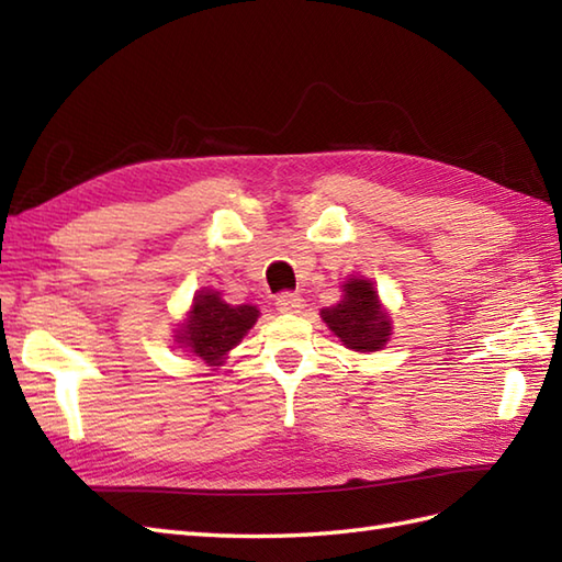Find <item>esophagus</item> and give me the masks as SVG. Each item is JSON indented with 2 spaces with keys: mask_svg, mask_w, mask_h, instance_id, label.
Returning <instances> with one entry per match:
<instances>
[{
  "mask_svg": "<svg viewBox=\"0 0 562 562\" xmlns=\"http://www.w3.org/2000/svg\"><path fill=\"white\" fill-rule=\"evenodd\" d=\"M274 304H278L280 314H300L304 308V300L296 292H282Z\"/></svg>",
  "mask_w": 562,
  "mask_h": 562,
  "instance_id": "obj_1",
  "label": "esophagus"
}]
</instances>
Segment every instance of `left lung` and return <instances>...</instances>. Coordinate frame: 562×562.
<instances>
[{"label": "left lung", "instance_id": "obj_1", "mask_svg": "<svg viewBox=\"0 0 562 562\" xmlns=\"http://www.w3.org/2000/svg\"><path fill=\"white\" fill-rule=\"evenodd\" d=\"M324 324L336 333L345 348L374 352L391 336V318L381 306L374 284L364 278H350L342 284V300L321 312Z\"/></svg>", "mask_w": 562, "mask_h": 562}]
</instances>
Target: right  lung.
I'll list each match as a JSON object with an SVG mask.
<instances>
[{"label":"right lung","mask_w":562,"mask_h":562,"mask_svg":"<svg viewBox=\"0 0 562 562\" xmlns=\"http://www.w3.org/2000/svg\"><path fill=\"white\" fill-rule=\"evenodd\" d=\"M260 312L250 304H226L220 292L202 290L195 294L186 324L178 328L176 340L210 367H220L226 352L236 348L254 328Z\"/></svg>","instance_id":"1"}]
</instances>
